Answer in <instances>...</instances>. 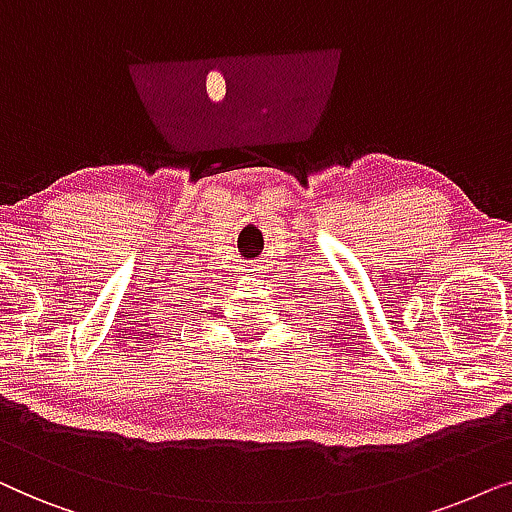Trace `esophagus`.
Segmentation results:
<instances>
[{
  "label": "esophagus",
  "mask_w": 512,
  "mask_h": 512,
  "mask_svg": "<svg viewBox=\"0 0 512 512\" xmlns=\"http://www.w3.org/2000/svg\"><path fill=\"white\" fill-rule=\"evenodd\" d=\"M243 271H248V274H250V271H252V274H260V264H257V262H250V264H245Z\"/></svg>",
  "instance_id": "esophagus-1"
}]
</instances>
